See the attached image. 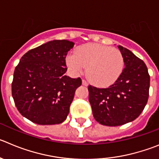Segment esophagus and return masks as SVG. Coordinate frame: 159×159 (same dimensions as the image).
I'll use <instances>...</instances> for the list:
<instances>
[{"label":"esophagus","mask_w":159,"mask_h":159,"mask_svg":"<svg viewBox=\"0 0 159 159\" xmlns=\"http://www.w3.org/2000/svg\"><path fill=\"white\" fill-rule=\"evenodd\" d=\"M82 84H83V85H84V86H87V85H88V83H87V81L85 80H82Z\"/></svg>","instance_id":"esophagus-1"}]
</instances>
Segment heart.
I'll return each instance as SVG.
<instances>
[{
	"instance_id": "obj_1",
	"label": "heart",
	"mask_w": 159,
	"mask_h": 159,
	"mask_svg": "<svg viewBox=\"0 0 159 159\" xmlns=\"http://www.w3.org/2000/svg\"><path fill=\"white\" fill-rule=\"evenodd\" d=\"M124 65L120 50L96 43L80 46L67 57V65L74 74L84 72L87 67L90 80L100 87L114 84L123 72Z\"/></svg>"
}]
</instances>
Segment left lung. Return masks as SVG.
<instances>
[{
	"mask_svg": "<svg viewBox=\"0 0 159 159\" xmlns=\"http://www.w3.org/2000/svg\"><path fill=\"white\" fill-rule=\"evenodd\" d=\"M125 68L107 88L88 86L93 116L106 126H119L140 115L149 97L150 75L147 65L129 49L118 46Z\"/></svg>",
	"mask_w": 159,
	"mask_h": 159,
	"instance_id": "8db88e82",
	"label": "left lung"
}]
</instances>
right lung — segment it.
<instances>
[{
  "label": "right lung",
  "instance_id": "right-lung-1",
  "mask_svg": "<svg viewBox=\"0 0 159 159\" xmlns=\"http://www.w3.org/2000/svg\"><path fill=\"white\" fill-rule=\"evenodd\" d=\"M75 43L53 40L29 50L20 60L11 83L17 110L38 125L65 120L75 91L82 80L65 75V57Z\"/></svg>",
  "mask_w": 159,
  "mask_h": 159
}]
</instances>
